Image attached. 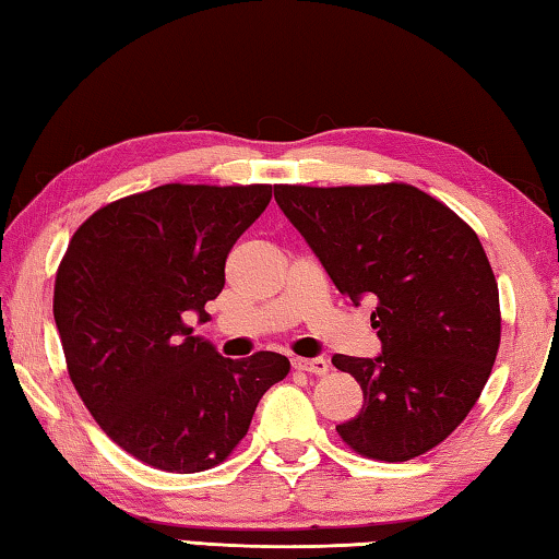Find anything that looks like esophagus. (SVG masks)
Returning <instances> with one entry per match:
<instances>
[{"mask_svg":"<svg viewBox=\"0 0 559 559\" xmlns=\"http://www.w3.org/2000/svg\"><path fill=\"white\" fill-rule=\"evenodd\" d=\"M293 367L300 372H310V374H328V370H330L328 359H323V357H313V359L296 357L293 359Z\"/></svg>","mask_w":559,"mask_h":559,"instance_id":"1","label":"esophagus"}]
</instances>
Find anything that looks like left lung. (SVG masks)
I'll return each mask as SVG.
<instances>
[{"mask_svg": "<svg viewBox=\"0 0 559 559\" xmlns=\"http://www.w3.org/2000/svg\"><path fill=\"white\" fill-rule=\"evenodd\" d=\"M276 202L359 306L372 298L382 355H335L365 404L337 433L359 456L409 461L466 419L500 345L498 283L476 231L412 185H278Z\"/></svg>", "mask_w": 559, "mask_h": 559, "instance_id": "8db88e82", "label": "left lung"}]
</instances>
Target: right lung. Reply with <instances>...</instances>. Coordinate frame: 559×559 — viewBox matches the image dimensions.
<instances>
[{
  "label": "right lung",
  "mask_w": 559,
  "mask_h": 559,
  "mask_svg": "<svg viewBox=\"0 0 559 559\" xmlns=\"http://www.w3.org/2000/svg\"><path fill=\"white\" fill-rule=\"evenodd\" d=\"M271 185H163L91 214L66 249L53 320L75 392L130 456L169 473L214 468L236 449L288 357L229 359L189 320L224 288L236 239Z\"/></svg>",
  "instance_id": "1"
}]
</instances>
